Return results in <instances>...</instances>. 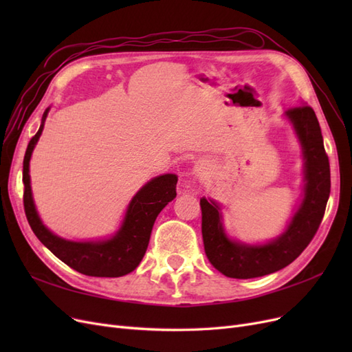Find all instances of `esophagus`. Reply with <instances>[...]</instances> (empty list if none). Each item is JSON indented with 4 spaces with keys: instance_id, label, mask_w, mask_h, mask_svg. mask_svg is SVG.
<instances>
[{
    "instance_id": "esophagus-1",
    "label": "esophagus",
    "mask_w": 352,
    "mask_h": 352,
    "mask_svg": "<svg viewBox=\"0 0 352 352\" xmlns=\"http://www.w3.org/2000/svg\"><path fill=\"white\" fill-rule=\"evenodd\" d=\"M207 167H208V164H207L206 162H198V163L195 164V167H194V173H195V175H202V173L206 172ZM184 186H185V189H188V190H192V188H194L192 182H189V180H185Z\"/></svg>"
}]
</instances>
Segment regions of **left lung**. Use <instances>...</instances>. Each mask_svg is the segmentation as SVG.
<instances>
[{
  "instance_id": "1",
  "label": "left lung",
  "mask_w": 352,
  "mask_h": 352,
  "mask_svg": "<svg viewBox=\"0 0 352 352\" xmlns=\"http://www.w3.org/2000/svg\"><path fill=\"white\" fill-rule=\"evenodd\" d=\"M285 114L292 122L304 150L305 194L283 235L263 247L232 242L223 232L219 206L206 198L199 201L206 255L212 267L228 278H260L286 267L308 247L323 220L330 194V166L320 124L310 105H296Z\"/></svg>"
}]
</instances>
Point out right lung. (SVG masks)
<instances>
[{
    "label": "right lung",
    "mask_w": 352,
    "mask_h": 352,
    "mask_svg": "<svg viewBox=\"0 0 352 352\" xmlns=\"http://www.w3.org/2000/svg\"><path fill=\"white\" fill-rule=\"evenodd\" d=\"M47 111L44 113V120ZM42 127L28 144L23 158V206L29 225L36 238L66 263L69 267L87 276L97 278H120L133 272L148 248L151 230L157 216L176 197L177 177L163 175L148 182L131 201L122 229L117 235L102 242H70L65 241L42 225L34 206L29 182V160L41 136Z\"/></svg>",
    "instance_id": "add662e5"
}]
</instances>
